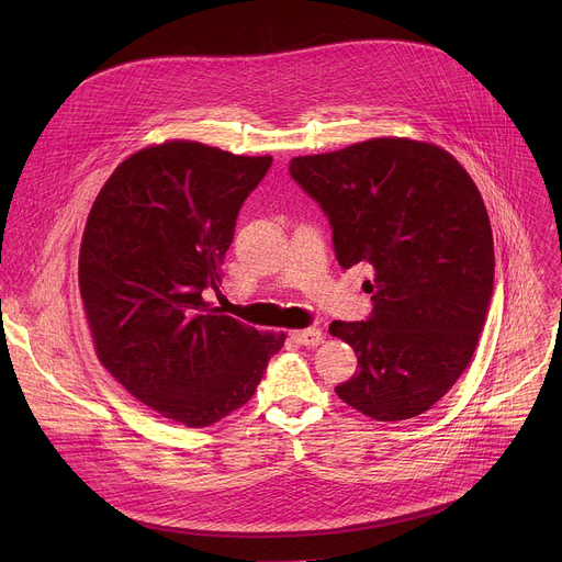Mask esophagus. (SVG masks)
Masks as SVG:
<instances>
[{
    "label": "esophagus",
    "mask_w": 562,
    "mask_h": 562,
    "mask_svg": "<svg viewBox=\"0 0 562 562\" xmlns=\"http://www.w3.org/2000/svg\"><path fill=\"white\" fill-rule=\"evenodd\" d=\"M291 340H295L302 347H317L323 342V331L319 329H302V331H293Z\"/></svg>",
    "instance_id": "obj_1"
}]
</instances>
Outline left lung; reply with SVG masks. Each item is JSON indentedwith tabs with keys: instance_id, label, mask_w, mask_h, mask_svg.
<instances>
[{
	"instance_id": "left-lung-1",
	"label": "left lung",
	"mask_w": 562,
	"mask_h": 562,
	"mask_svg": "<svg viewBox=\"0 0 562 562\" xmlns=\"http://www.w3.org/2000/svg\"><path fill=\"white\" fill-rule=\"evenodd\" d=\"M289 173L329 217L340 267L373 269L371 315L329 327L358 356L336 393L380 423L425 414L469 367L494 293L477 187L445 148L407 137L293 157Z\"/></svg>"
}]
</instances>
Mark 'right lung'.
I'll list each match as a JSON object with an SVG mask.
<instances>
[{
    "instance_id": "add662e5",
    "label": "right lung",
    "mask_w": 562,
    "mask_h": 562,
    "mask_svg": "<svg viewBox=\"0 0 562 562\" xmlns=\"http://www.w3.org/2000/svg\"><path fill=\"white\" fill-rule=\"evenodd\" d=\"M271 155L171 139L133 153L93 202L79 291L100 362L139 403L200 429L247 405L284 334L209 306L239 206Z\"/></svg>"
}]
</instances>
